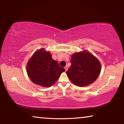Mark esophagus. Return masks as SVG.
I'll return each mask as SVG.
<instances>
[{"mask_svg":"<svg viewBox=\"0 0 124 124\" xmlns=\"http://www.w3.org/2000/svg\"><path fill=\"white\" fill-rule=\"evenodd\" d=\"M64 69H65V70H66V71H67V70H68V67H67V66H66L64 67Z\"/></svg>","mask_w":124,"mask_h":124,"instance_id":"1","label":"esophagus"}]
</instances>
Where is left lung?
Returning a JSON list of instances; mask_svg holds the SVG:
<instances>
[{"label":"left lung","instance_id":"left-lung-1","mask_svg":"<svg viewBox=\"0 0 124 124\" xmlns=\"http://www.w3.org/2000/svg\"><path fill=\"white\" fill-rule=\"evenodd\" d=\"M71 66L67 71V77L78 86H85L93 83L101 72V64L97 58L87 51L73 54Z\"/></svg>","mask_w":124,"mask_h":124}]
</instances>
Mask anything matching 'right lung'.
<instances>
[{
	"mask_svg": "<svg viewBox=\"0 0 124 124\" xmlns=\"http://www.w3.org/2000/svg\"><path fill=\"white\" fill-rule=\"evenodd\" d=\"M27 71L29 78L35 84L49 87L56 83L65 69L52 59L50 52L40 49L29 60Z\"/></svg>",
	"mask_w": 124,
	"mask_h": 124,
	"instance_id": "right-lung-1",
	"label": "right lung"
}]
</instances>
